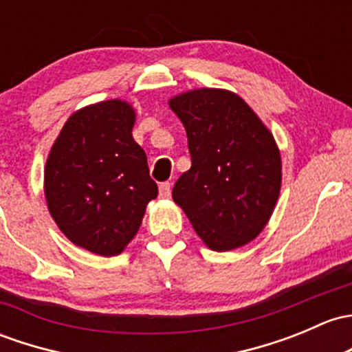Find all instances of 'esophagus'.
<instances>
[{"label":"esophagus","mask_w":352,"mask_h":352,"mask_svg":"<svg viewBox=\"0 0 352 352\" xmlns=\"http://www.w3.org/2000/svg\"><path fill=\"white\" fill-rule=\"evenodd\" d=\"M170 194H172V186L168 182H164L158 186V195H160V199H168Z\"/></svg>","instance_id":"1"}]
</instances>
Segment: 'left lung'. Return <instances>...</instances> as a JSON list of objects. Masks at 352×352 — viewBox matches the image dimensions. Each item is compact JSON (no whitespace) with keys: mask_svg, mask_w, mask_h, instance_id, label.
Masks as SVG:
<instances>
[{"mask_svg":"<svg viewBox=\"0 0 352 352\" xmlns=\"http://www.w3.org/2000/svg\"><path fill=\"white\" fill-rule=\"evenodd\" d=\"M168 106L186 128L192 158L172 190L175 204L209 250L253 241L282 187V157L272 131L226 89H192L173 96Z\"/></svg>","mask_w":352,"mask_h":352,"instance_id":"1","label":"left lung"}]
</instances>
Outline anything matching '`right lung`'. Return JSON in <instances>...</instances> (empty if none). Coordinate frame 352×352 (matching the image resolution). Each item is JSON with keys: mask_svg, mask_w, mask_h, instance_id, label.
I'll return each instance as SVG.
<instances>
[{"mask_svg": "<svg viewBox=\"0 0 352 352\" xmlns=\"http://www.w3.org/2000/svg\"><path fill=\"white\" fill-rule=\"evenodd\" d=\"M136 113L121 99L69 116L50 148L43 192L50 216L76 246L116 256L138 232L158 195L146 153L133 140Z\"/></svg>", "mask_w": 352, "mask_h": 352, "instance_id": "add662e5", "label": "right lung"}]
</instances>
